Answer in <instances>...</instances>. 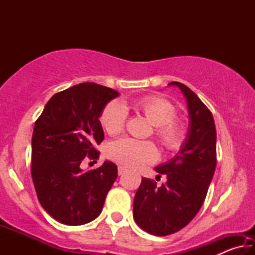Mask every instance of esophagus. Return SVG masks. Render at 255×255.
<instances>
[{
  "label": "esophagus",
  "mask_w": 255,
  "mask_h": 255,
  "mask_svg": "<svg viewBox=\"0 0 255 255\" xmlns=\"http://www.w3.org/2000/svg\"><path fill=\"white\" fill-rule=\"evenodd\" d=\"M126 171H127L126 167H124V166H122V165H119V166H118V174H119V175L124 174L125 172H126Z\"/></svg>",
  "instance_id": "obj_1"
}]
</instances>
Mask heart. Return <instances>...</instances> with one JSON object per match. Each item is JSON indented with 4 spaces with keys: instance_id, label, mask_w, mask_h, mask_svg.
Wrapping results in <instances>:
<instances>
[{
    "instance_id": "heart-1",
    "label": "heart",
    "mask_w": 255,
    "mask_h": 255,
    "mask_svg": "<svg viewBox=\"0 0 255 255\" xmlns=\"http://www.w3.org/2000/svg\"><path fill=\"white\" fill-rule=\"evenodd\" d=\"M131 107L138 114L154 126V135L166 149H175L184 139V127L175 120L176 109L166 99L148 96L137 99L131 103L111 101L101 111L100 123L109 135L122 132L127 118L126 108ZM108 157L127 166H138L152 162L157 156L155 145L149 140H137L132 138H119L111 141L107 148Z\"/></svg>"
}]
</instances>
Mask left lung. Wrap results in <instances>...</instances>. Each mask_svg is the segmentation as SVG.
I'll use <instances>...</instances> for the list:
<instances>
[{
  "label": "left lung",
  "mask_w": 255,
  "mask_h": 255,
  "mask_svg": "<svg viewBox=\"0 0 255 255\" xmlns=\"http://www.w3.org/2000/svg\"><path fill=\"white\" fill-rule=\"evenodd\" d=\"M187 99L189 130L180 150L169 162L155 167L166 182L143 178L133 199V219L155 236L182 230L204 204L216 169V127L213 115L196 93L180 82H171ZM161 178V175H157Z\"/></svg>",
  "instance_id": "8db88e82"
}]
</instances>
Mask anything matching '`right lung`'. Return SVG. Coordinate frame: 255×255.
<instances>
[{"label": "right lung", "mask_w": 255, "mask_h": 255, "mask_svg": "<svg viewBox=\"0 0 255 255\" xmlns=\"http://www.w3.org/2000/svg\"><path fill=\"white\" fill-rule=\"evenodd\" d=\"M118 96L107 86L80 83L54 94L34 124L33 185L42 208L59 223L83 225L101 214L117 179V165L106 161L86 172L80 165L85 158H99L94 146L105 138L99 118L107 103Z\"/></svg>", "instance_id": "1"}]
</instances>
